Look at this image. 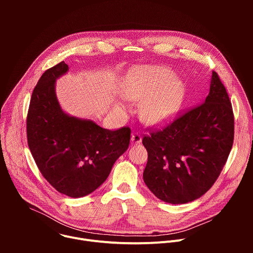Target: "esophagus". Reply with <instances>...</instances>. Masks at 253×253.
I'll return each instance as SVG.
<instances>
[{
  "mask_svg": "<svg viewBox=\"0 0 253 253\" xmlns=\"http://www.w3.org/2000/svg\"><path fill=\"white\" fill-rule=\"evenodd\" d=\"M141 141H142V138H141V136L138 133L132 134V136H131L132 144H139V143H141Z\"/></svg>",
  "mask_w": 253,
  "mask_h": 253,
  "instance_id": "obj_1",
  "label": "esophagus"
}]
</instances>
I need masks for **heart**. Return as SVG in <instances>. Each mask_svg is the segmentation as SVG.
I'll use <instances>...</instances> for the list:
<instances>
[{
    "instance_id": "1",
    "label": "heart",
    "mask_w": 253,
    "mask_h": 253,
    "mask_svg": "<svg viewBox=\"0 0 253 253\" xmlns=\"http://www.w3.org/2000/svg\"><path fill=\"white\" fill-rule=\"evenodd\" d=\"M123 96L141 102L140 115L151 125L171 122L181 109L185 99V87L168 68L139 66L131 69L122 85ZM120 108L124 105L119 103Z\"/></svg>"
}]
</instances>
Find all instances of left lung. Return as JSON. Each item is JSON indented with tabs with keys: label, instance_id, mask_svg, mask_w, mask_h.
Segmentation results:
<instances>
[{
	"label": "left lung",
	"instance_id": "obj_1",
	"mask_svg": "<svg viewBox=\"0 0 253 253\" xmlns=\"http://www.w3.org/2000/svg\"><path fill=\"white\" fill-rule=\"evenodd\" d=\"M234 117L225 87L212 72L204 103L143 138L148 161L144 182L160 200L183 204L205 194L226 163Z\"/></svg>",
	"mask_w": 253,
	"mask_h": 253
}]
</instances>
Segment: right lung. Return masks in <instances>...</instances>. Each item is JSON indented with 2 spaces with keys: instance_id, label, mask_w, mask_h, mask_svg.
<instances>
[{
  "instance_id": "right-lung-1",
  "label": "right lung",
  "mask_w": 253,
  "mask_h": 253,
  "mask_svg": "<svg viewBox=\"0 0 253 253\" xmlns=\"http://www.w3.org/2000/svg\"><path fill=\"white\" fill-rule=\"evenodd\" d=\"M69 71L63 61L36 85L27 116L28 145L47 181L69 197L86 196L101 186L128 149L131 130L104 129L90 119L67 114L56 96V81Z\"/></svg>"
}]
</instances>
